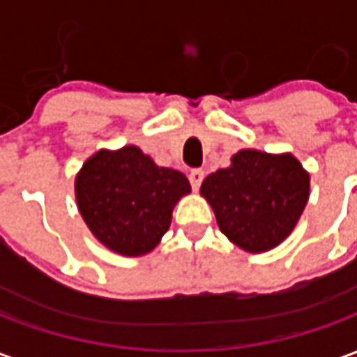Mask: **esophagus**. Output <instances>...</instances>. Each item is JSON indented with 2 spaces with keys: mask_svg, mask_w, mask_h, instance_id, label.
I'll list each match as a JSON object with an SVG mask.
<instances>
[{
  "mask_svg": "<svg viewBox=\"0 0 357 357\" xmlns=\"http://www.w3.org/2000/svg\"><path fill=\"white\" fill-rule=\"evenodd\" d=\"M202 179H204V172L202 170H191L189 172V181H191V187H193L195 191L201 187Z\"/></svg>",
  "mask_w": 357,
  "mask_h": 357,
  "instance_id": "esophagus-1",
  "label": "esophagus"
}]
</instances>
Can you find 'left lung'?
<instances>
[{
  "label": "left lung",
  "instance_id": "1",
  "mask_svg": "<svg viewBox=\"0 0 357 357\" xmlns=\"http://www.w3.org/2000/svg\"><path fill=\"white\" fill-rule=\"evenodd\" d=\"M201 195L216 214L220 231L247 252L283 243L310 199V174L291 155L243 149L231 166L202 181Z\"/></svg>",
  "mask_w": 357,
  "mask_h": 357
}]
</instances>
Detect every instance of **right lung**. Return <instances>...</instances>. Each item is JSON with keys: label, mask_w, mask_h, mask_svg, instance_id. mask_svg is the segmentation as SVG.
<instances>
[{"label": "right lung", "mask_w": 357, "mask_h": 357, "mask_svg": "<svg viewBox=\"0 0 357 357\" xmlns=\"http://www.w3.org/2000/svg\"><path fill=\"white\" fill-rule=\"evenodd\" d=\"M74 191L95 239L118 255L143 256L168 231L172 210L191 185L181 172L156 166L139 147L126 145L89 156Z\"/></svg>", "instance_id": "right-lung-1"}]
</instances>
